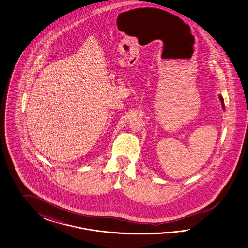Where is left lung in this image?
<instances>
[{
    "label": "left lung",
    "mask_w": 248,
    "mask_h": 248,
    "mask_svg": "<svg viewBox=\"0 0 248 248\" xmlns=\"http://www.w3.org/2000/svg\"><path fill=\"white\" fill-rule=\"evenodd\" d=\"M220 97V100H221V103H222V105H223V108H225V104H224V99L222 96H219Z\"/></svg>",
    "instance_id": "obj_1"
}]
</instances>
